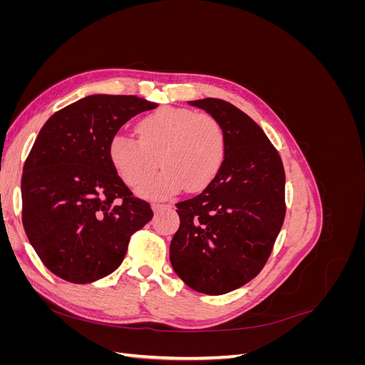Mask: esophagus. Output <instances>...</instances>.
I'll return each mask as SVG.
<instances>
[{"instance_id": "obj_1", "label": "esophagus", "mask_w": 365, "mask_h": 365, "mask_svg": "<svg viewBox=\"0 0 365 365\" xmlns=\"http://www.w3.org/2000/svg\"><path fill=\"white\" fill-rule=\"evenodd\" d=\"M168 207H170V205H165V204H152V210L155 213H158L160 210H164V208H168Z\"/></svg>"}]
</instances>
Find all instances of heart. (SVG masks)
<instances>
[{
  "instance_id": "1",
  "label": "heart",
  "mask_w": 365,
  "mask_h": 365,
  "mask_svg": "<svg viewBox=\"0 0 365 365\" xmlns=\"http://www.w3.org/2000/svg\"><path fill=\"white\" fill-rule=\"evenodd\" d=\"M138 138L115 134L109 141V160L126 185L146 182L160 165L164 169L140 193L163 197L180 192L202 190L222 168L227 137L219 121L185 108H160L137 125Z\"/></svg>"
}]
</instances>
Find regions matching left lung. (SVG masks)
Masks as SVG:
<instances>
[{"mask_svg":"<svg viewBox=\"0 0 365 365\" xmlns=\"http://www.w3.org/2000/svg\"><path fill=\"white\" fill-rule=\"evenodd\" d=\"M222 125V168L202 193L176 204L170 263L189 288L220 295L256 277L284 219V169L262 128L220 98L189 102Z\"/></svg>","mask_w":365,"mask_h":365,"instance_id":"obj_1","label":"left lung"}]
</instances>
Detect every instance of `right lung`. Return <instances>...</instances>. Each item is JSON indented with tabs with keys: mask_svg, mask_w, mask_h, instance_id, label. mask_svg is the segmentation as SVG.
<instances>
[{
	"mask_svg": "<svg viewBox=\"0 0 365 365\" xmlns=\"http://www.w3.org/2000/svg\"><path fill=\"white\" fill-rule=\"evenodd\" d=\"M158 105L137 96L94 94L54 113L24 164L23 225L42 263L71 283L114 272L130 236L152 219L109 160V141Z\"/></svg>",
	"mask_w": 365,
	"mask_h": 365,
	"instance_id": "right-lung-1",
	"label": "right lung"
}]
</instances>
